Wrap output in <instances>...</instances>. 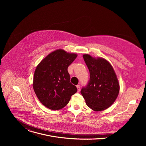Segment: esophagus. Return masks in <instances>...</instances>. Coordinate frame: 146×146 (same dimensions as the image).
<instances>
[{
    "instance_id": "1",
    "label": "esophagus",
    "mask_w": 146,
    "mask_h": 146,
    "mask_svg": "<svg viewBox=\"0 0 146 146\" xmlns=\"http://www.w3.org/2000/svg\"><path fill=\"white\" fill-rule=\"evenodd\" d=\"M76 87H77V88L78 92H80V85H77V86H76Z\"/></svg>"
}]
</instances>
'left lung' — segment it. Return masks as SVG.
<instances>
[{
  "label": "left lung",
  "mask_w": 146,
  "mask_h": 146,
  "mask_svg": "<svg viewBox=\"0 0 146 146\" xmlns=\"http://www.w3.org/2000/svg\"><path fill=\"white\" fill-rule=\"evenodd\" d=\"M89 69L90 79L81 94L87 105L95 111L108 109L116 100L119 84L114 70L109 62L103 58L82 55Z\"/></svg>",
  "instance_id": "8db88e82"
}]
</instances>
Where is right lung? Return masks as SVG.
I'll return each instance as SVG.
<instances>
[{
    "label": "right lung",
    "mask_w": 146,
    "mask_h": 146,
    "mask_svg": "<svg viewBox=\"0 0 146 146\" xmlns=\"http://www.w3.org/2000/svg\"><path fill=\"white\" fill-rule=\"evenodd\" d=\"M77 56L58 49L50 53L37 66L33 88L40 102L46 108L60 110L69 103L77 90L70 81L68 66Z\"/></svg>",
    "instance_id": "add662e5"
}]
</instances>
